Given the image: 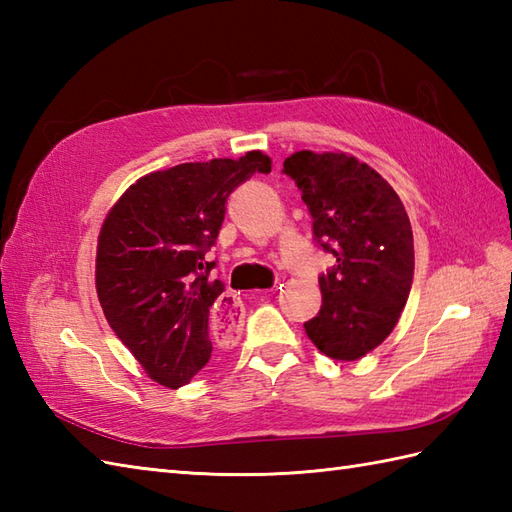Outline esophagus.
Listing matches in <instances>:
<instances>
[{
    "label": "esophagus",
    "instance_id": "34e87169",
    "mask_svg": "<svg viewBox=\"0 0 512 512\" xmlns=\"http://www.w3.org/2000/svg\"><path fill=\"white\" fill-rule=\"evenodd\" d=\"M213 321H215V330H220L222 334H237L242 330L244 323V308L242 301H239L237 295H222L220 301L215 303V312H213Z\"/></svg>",
    "mask_w": 512,
    "mask_h": 512
}]
</instances>
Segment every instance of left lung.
Instances as JSON below:
<instances>
[{"instance_id": "1", "label": "left lung", "mask_w": 512, "mask_h": 512, "mask_svg": "<svg viewBox=\"0 0 512 512\" xmlns=\"http://www.w3.org/2000/svg\"><path fill=\"white\" fill-rule=\"evenodd\" d=\"M312 215L317 246L336 262L319 275L323 303L303 323L334 361H356L394 330L413 281L409 215L389 182L345 154L297 151L284 169Z\"/></svg>"}]
</instances>
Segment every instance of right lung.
<instances>
[{
    "instance_id": "obj_1",
    "label": "right lung",
    "mask_w": 512,
    "mask_h": 512,
    "mask_svg": "<svg viewBox=\"0 0 512 512\" xmlns=\"http://www.w3.org/2000/svg\"><path fill=\"white\" fill-rule=\"evenodd\" d=\"M270 158L184 162L149 173L114 204L99 235L96 292L105 319L156 383L187 385L213 352V312L224 284L209 250L226 200Z\"/></svg>"
}]
</instances>
